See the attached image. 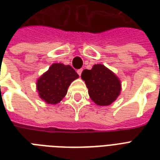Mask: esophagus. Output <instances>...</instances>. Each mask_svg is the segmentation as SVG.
<instances>
[{
    "mask_svg": "<svg viewBox=\"0 0 160 160\" xmlns=\"http://www.w3.org/2000/svg\"><path fill=\"white\" fill-rule=\"evenodd\" d=\"M82 71H83V69H79V70H77V73H78V75H81V73H82Z\"/></svg>",
    "mask_w": 160,
    "mask_h": 160,
    "instance_id": "34e87169",
    "label": "esophagus"
}]
</instances>
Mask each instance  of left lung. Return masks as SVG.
I'll list each match as a JSON object with an SVG mask.
<instances>
[{"label":"left lung","mask_w":160,"mask_h":160,"mask_svg":"<svg viewBox=\"0 0 160 160\" xmlns=\"http://www.w3.org/2000/svg\"><path fill=\"white\" fill-rule=\"evenodd\" d=\"M81 78L85 81L91 100L98 105H109L119 96L121 85L116 75L103 65L84 70Z\"/></svg>","instance_id":"obj_1"}]
</instances>
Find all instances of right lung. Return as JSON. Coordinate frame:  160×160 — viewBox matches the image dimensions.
<instances>
[{
    "mask_svg": "<svg viewBox=\"0 0 160 160\" xmlns=\"http://www.w3.org/2000/svg\"><path fill=\"white\" fill-rule=\"evenodd\" d=\"M79 75L70 65L55 63L37 80L40 97L47 104L55 105L65 97L70 83Z\"/></svg>",
    "mask_w": 160,
    "mask_h": 160,
    "instance_id": "obj_1",
    "label": "right lung"
}]
</instances>
